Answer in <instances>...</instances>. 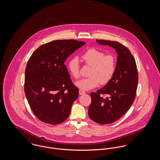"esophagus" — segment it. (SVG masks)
Masks as SVG:
<instances>
[{
  "label": "esophagus",
  "instance_id": "obj_1",
  "mask_svg": "<svg viewBox=\"0 0 160 160\" xmlns=\"http://www.w3.org/2000/svg\"><path fill=\"white\" fill-rule=\"evenodd\" d=\"M86 94V92H85L84 91H83V90H82V89H80L79 90V94L80 95H83V94Z\"/></svg>",
  "mask_w": 160,
  "mask_h": 160
}]
</instances>
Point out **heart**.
<instances>
[{
	"label": "heart",
	"mask_w": 160,
	"mask_h": 160,
	"mask_svg": "<svg viewBox=\"0 0 160 160\" xmlns=\"http://www.w3.org/2000/svg\"><path fill=\"white\" fill-rule=\"evenodd\" d=\"M82 58L85 64L91 66L89 76L87 78L82 79L75 83V85L83 90H90L100 84L109 83L115 73L117 67L116 57L113 54H105L103 51L95 48L88 49L82 54ZM68 69L74 78L80 77V65L77 57L69 60Z\"/></svg>",
	"instance_id": "heart-1"
}]
</instances>
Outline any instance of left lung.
Returning a JSON list of instances; mask_svg holds the SVG:
<instances>
[{
    "instance_id": "left-lung-1",
    "label": "left lung",
    "mask_w": 160,
    "mask_h": 160,
    "mask_svg": "<svg viewBox=\"0 0 160 160\" xmlns=\"http://www.w3.org/2000/svg\"><path fill=\"white\" fill-rule=\"evenodd\" d=\"M102 45L114 48L118 54L115 73L112 80L102 88L91 92L88 109L89 118L95 122L107 124L117 121L133 103L138 81L135 60L125 46L115 41L96 40ZM102 94H106L104 98Z\"/></svg>"
}]
</instances>
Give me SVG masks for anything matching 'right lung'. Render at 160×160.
Listing matches in <instances>:
<instances>
[{
    "mask_svg": "<svg viewBox=\"0 0 160 160\" xmlns=\"http://www.w3.org/2000/svg\"><path fill=\"white\" fill-rule=\"evenodd\" d=\"M85 44L72 39L54 40L38 48L30 57L24 89L32 111L40 121L57 124L68 118L78 89L64 63Z\"/></svg>",
    "mask_w": 160,
    "mask_h": 160,
    "instance_id": "1",
    "label": "right lung"
}]
</instances>
